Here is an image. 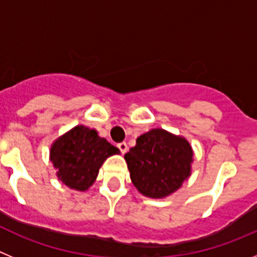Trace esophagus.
Returning <instances> with one entry per match:
<instances>
[{"mask_svg":"<svg viewBox=\"0 0 257 257\" xmlns=\"http://www.w3.org/2000/svg\"><path fill=\"white\" fill-rule=\"evenodd\" d=\"M118 148H119V151H121V153L122 154H124L127 152V149H128V147H127V144L124 142H122V143H118V145H117Z\"/></svg>","mask_w":257,"mask_h":257,"instance_id":"esophagus-1","label":"esophagus"}]
</instances>
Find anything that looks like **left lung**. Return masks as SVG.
Instances as JSON below:
<instances>
[{
	"mask_svg": "<svg viewBox=\"0 0 257 257\" xmlns=\"http://www.w3.org/2000/svg\"><path fill=\"white\" fill-rule=\"evenodd\" d=\"M193 148L184 136L152 128L124 154L134 187L149 198H165L180 189L192 174Z\"/></svg>",
	"mask_w": 257,
	"mask_h": 257,
	"instance_id": "obj_1",
	"label": "left lung"
}]
</instances>
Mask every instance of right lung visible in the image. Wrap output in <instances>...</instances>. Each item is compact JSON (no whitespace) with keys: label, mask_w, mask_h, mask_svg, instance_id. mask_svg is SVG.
I'll return each instance as SVG.
<instances>
[{"label":"right lung","mask_w":257,"mask_h":257,"mask_svg":"<svg viewBox=\"0 0 257 257\" xmlns=\"http://www.w3.org/2000/svg\"><path fill=\"white\" fill-rule=\"evenodd\" d=\"M119 153L95 128L77 124L52 143L50 161L59 181L70 189L85 192L95 183L106 158Z\"/></svg>","instance_id":"right-lung-1"}]
</instances>
